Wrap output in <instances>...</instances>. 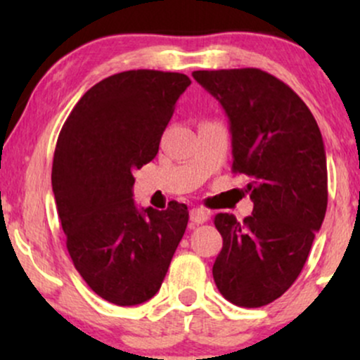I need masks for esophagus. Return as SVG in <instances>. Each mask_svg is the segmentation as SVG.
<instances>
[{
	"label": "esophagus",
	"instance_id": "obj_1",
	"mask_svg": "<svg viewBox=\"0 0 360 360\" xmlns=\"http://www.w3.org/2000/svg\"><path fill=\"white\" fill-rule=\"evenodd\" d=\"M189 220H191L194 225H200V223H205L208 220V212L203 208H193L189 212Z\"/></svg>",
	"mask_w": 360,
	"mask_h": 360
}]
</instances>
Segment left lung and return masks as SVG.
I'll return each mask as SVG.
<instances>
[{"label":"left lung","mask_w":360,"mask_h":360,"mask_svg":"<svg viewBox=\"0 0 360 360\" xmlns=\"http://www.w3.org/2000/svg\"><path fill=\"white\" fill-rule=\"evenodd\" d=\"M230 120L232 171L250 177V217L218 213L223 237L213 279L223 298L266 307L291 288L307 262L328 203L323 139L288 84L260 69L194 71Z\"/></svg>","instance_id":"8db88e82"}]
</instances>
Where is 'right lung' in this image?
Here are the masks:
<instances>
[{
  "mask_svg": "<svg viewBox=\"0 0 360 360\" xmlns=\"http://www.w3.org/2000/svg\"><path fill=\"white\" fill-rule=\"evenodd\" d=\"M189 84L179 72L113 74L86 91L57 139L52 189L69 255L86 284L118 307L159 291L188 226L186 205L139 210L131 189Z\"/></svg>",
  "mask_w": 360,
  "mask_h": 360,
  "instance_id": "obj_1",
  "label": "right lung"
}]
</instances>
